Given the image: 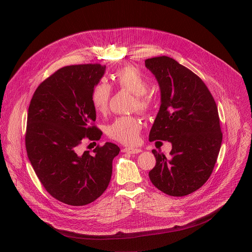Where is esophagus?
<instances>
[{
    "label": "esophagus",
    "instance_id": "obj_1",
    "mask_svg": "<svg viewBox=\"0 0 252 252\" xmlns=\"http://www.w3.org/2000/svg\"><path fill=\"white\" fill-rule=\"evenodd\" d=\"M123 153L136 155V154L141 153V150L140 149H133V148H125V149H123Z\"/></svg>",
    "mask_w": 252,
    "mask_h": 252
}]
</instances>
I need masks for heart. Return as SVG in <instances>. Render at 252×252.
I'll return each instance as SVG.
<instances>
[{
	"instance_id": "heart-1",
	"label": "heart",
	"mask_w": 252,
	"mask_h": 252,
	"mask_svg": "<svg viewBox=\"0 0 252 252\" xmlns=\"http://www.w3.org/2000/svg\"><path fill=\"white\" fill-rule=\"evenodd\" d=\"M116 85L125 91L134 94L133 109L146 114L153 107V98L148 93L150 83L145 75L134 65H125L118 69L113 76ZM111 87L103 81H99L92 90L91 101L97 113H105L111 97ZM140 122L130 116L116 119L106 128L109 136L125 145H134L139 135Z\"/></svg>"
}]
</instances>
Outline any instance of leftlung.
I'll return each instance as SVG.
<instances>
[{
  "mask_svg": "<svg viewBox=\"0 0 252 252\" xmlns=\"http://www.w3.org/2000/svg\"><path fill=\"white\" fill-rule=\"evenodd\" d=\"M145 64L161 94L150 140L172 145L168 158L153 150L157 163L149 176L160 191L185 196L206 183L217 162L222 141L218 106L203 81L175 60L161 56Z\"/></svg>",
  "mask_w": 252,
  "mask_h": 252,
  "instance_id": "obj_1",
  "label": "left lung"
}]
</instances>
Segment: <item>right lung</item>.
<instances>
[{"label":"right lung","instance_id":"right-lung-1","mask_svg":"<svg viewBox=\"0 0 252 252\" xmlns=\"http://www.w3.org/2000/svg\"><path fill=\"white\" fill-rule=\"evenodd\" d=\"M104 69L99 63L59 68L40 84L29 105L28 158L45 189L68 205H87L104 192L120 153L112 142L97 145L92 154L80 152L85 140L102 134L94 126L91 94Z\"/></svg>","mask_w":252,"mask_h":252}]
</instances>
